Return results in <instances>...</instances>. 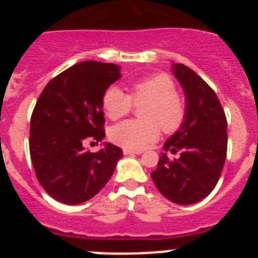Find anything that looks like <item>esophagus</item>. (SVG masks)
<instances>
[{
    "label": "esophagus",
    "instance_id": "34e87169",
    "mask_svg": "<svg viewBox=\"0 0 258 258\" xmlns=\"http://www.w3.org/2000/svg\"><path fill=\"white\" fill-rule=\"evenodd\" d=\"M142 151L141 150H127L124 149V155H141Z\"/></svg>",
    "mask_w": 258,
    "mask_h": 258
}]
</instances>
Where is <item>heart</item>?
Segmentation results:
<instances>
[{
  "label": "heart",
  "mask_w": 258,
  "mask_h": 258,
  "mask_svg": "<svg viewBox=\"0 0 258 258\" xmlns=\"http://www.w3.org/2000/svg\"><path fill=\"white\" fill-rule=\"evenodd\" d=\"M141 108V121L127 120L112 126L109 138L127 150H142L156 142L160 131L174 133L186 118V103L175 92L173 80L166 75H154L136 81L125 94L116 86H109L102 95V107L111 120L129 115L134 106Z\"/></svg>",
  "instance_id": "obj_1"
}]
</instances>
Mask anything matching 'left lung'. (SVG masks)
<instances>
[{"label":"left lung","mask_w":258,"mask_h":258,"mask_svg":"<svg viewBox=\"0 0 258 258\" xmlns=\"http://www.w3.org/2000/svg\"><path fill=\"white\" fill-rule=\"evenodd\" d=\"M175 77L186 94V118L181 129L164 143L179 154L170 160L163 154L151 173L157 190L175 204L200 202L216 187L227 152V120L213 89L191 68L174 64Z\"/></svg>","instance_id":"1"}]
</instances>
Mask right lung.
<instances>
[{"label": "right lung", "mask_w": 258, "mask_h": 258, "mask_svg": "<svg viewBox=\"0 0 258 258\" xmlns=\"http://www.w3.org/2000/svg\"><path fill=\"white\" fill-rule=\"evenodd\" d=\"M120 77L112 63L86 60L51 79L31 116L29 152L36 177L50 197L68 206L92 199L112 177L122 150L106 143L102 95Z\"/></svg>", "instance_id": "obj_1"}]
</instances>
